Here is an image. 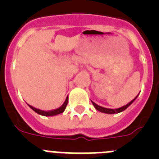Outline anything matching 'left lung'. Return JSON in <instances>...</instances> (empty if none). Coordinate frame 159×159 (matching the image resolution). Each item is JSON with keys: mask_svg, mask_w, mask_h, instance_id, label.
Masks as SVG:
<instances>
[{"mask_svg": "<svg viewBox=\"0 0 159 159\" xmlns=\"http://www.w3.org/2000/svg\"><path fill=\"white\" fill-rule=\"evenodd\" d=\"M137 97H138V95L135 97V98H134V99H133V100L130 101V102H128V103L125 105V106L121 107H119V108H116V109H111V108L103 107H101V106H99V105H97L95 102H92V104H93V106L95 107V109H96L97 111H99L102 112V113H106V114H118V113H120V112H122V111H123L126 110V109H127V108L130 106V105H131L132 103H133V102L135 100Z\"/></svg>", "mask_w": 159, "mask_h": 159, "instance_id": "obj_1", "label": "left lung"}]
</instances>
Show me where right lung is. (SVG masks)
<instances>
[{"label": "right lung", "instance_id": "right-lung-1", "mask_svg": "<svg viewBox=\"0 0 159 159\" xmlns=\"http://www.w3.org/2000/svg\"><path fill=\"white\" fill-rule=\"evenodd\" d=\"M67 102H68V98L67 97L65 99V101H64V102L63 103L62 106L60 107L57 108V109H55V110H52V111H45L40 110V109H37V108L31 106V105H29V104H28V105H29V107L31 108V109H32V110H33L35 112H36V113L39 114V115H40V116H57V115H59V114L63 113V112L64 111L66 107H67Z\"/></svg>", "mask_w": 159, "mask_h": 159}]
</instances>
